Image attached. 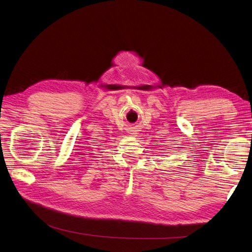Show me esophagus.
Segmentation results:
<instances>
[{"label": "esophagus", "mask_w": 252, "mask_h": 252, "mask_svg": "<svg viewBox=\"0 0 252 252\" xmlns=\"http://www.w3.org/2000/svg\"><path fill=\"white\" fill-rule=\"evenodd\" d=\"M133 134H136V133H133Z\"/></svg>", "instance_id": "esophagus-1"}]
</instances>
